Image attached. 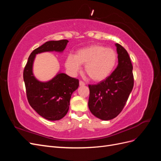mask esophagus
<instances>
[{"mask_svg":"<svg viewBox=\"0 0 161 161\" xmlns=\"http://www.w3.org/2000/svg\"><path fill=\"white\" fill-rule=\"evenodd\" d=\"M79 85L80 86H85V82H82V81H80L79 82Z\"/></svg>","mask_w":161,"mask_h":161,"instance_id":"1","label":"esophagus"}]
</instances>
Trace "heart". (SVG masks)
Returning <instances> with one entry per match:
<instances>
[{"instance_id":"heart-1","label":"heart","mask_w":161,"mask_h":161,"mask_svg":"<svg viewBox=\"0 0 161 161\" xmlns=\"http://www.w3.org/2000/svg\"><path fill=\"white\" fill-rule=\"evenodd\" d=\"M118 62L116 52L111 48L93 44L78 50L75 56H68L65 65L73 76L85 65V72L95 82L103 81L111 75Z\"/></svg>"}]
</instances>
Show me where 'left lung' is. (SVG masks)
Returning a JSON list of instances; mask_svg holds the SVG:
<instances>
[{"mask_svg": "<svg viewBox=\"0 0 161 161\" xmlns=\"http://www.w3.org/2000/svg\"><path fill=\"white\" fill-rule=\"evenodd\" d=\"M118 64L108 79L97 85H89V108L102 120H110L118 116L127 102L134 86L133 66L128 52L115 43Z\"/></svg>", "mask_w": 161, "mask_h": 161, "instance_id": "8db88e82", "label": "left lung"}]
</instances>
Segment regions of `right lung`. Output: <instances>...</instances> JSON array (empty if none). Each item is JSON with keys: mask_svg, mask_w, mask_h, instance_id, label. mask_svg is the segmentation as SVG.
Returning <instances> with one entry per match:
<instances>
[{"mask_svg": "<svg viewBox=\"0 0 161 161\" xmlns=\"http://www.w3.org/2000/svg\"><path fill=\"white\" fill-rule=\"evenodd\" d=\"M68 42L67 40L46 42L31 52L24 69L23 80L29 103L47 120H60L66 115L72 94L79 87V81L60 71L50 80H39L33 72L34 60L36 54L43 52L62 53Z\"/></svg>", "mask_w": 161, "mask_h": 161, "instance_id": "right-lung-1", "label": "right lung"}]
</instances>
